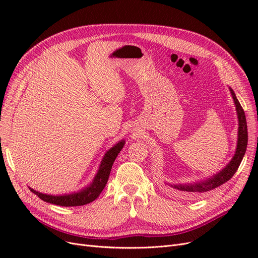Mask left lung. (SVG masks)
<instances>
[{
  "label": "left lung",
  "mask_w": 258,
  "mask_h": 258,
  "mask_svg": "<svg viewBox=\"0 0 258 258\" xmlns=\"http://www.w3.org/2000/svg\"><path fill=\"white\" fill-rule=\"evenodd\" d=\"M233 102L236 105L238 120H239V129H238V143L237 150L233 156L231 161L220 172L211 176L208 179H205L202 182L197 183H187V184H170V187H172L174 191L178 192L181 196H198L200 194L212 190L216 187L223 185L225 182L229 181L232 175L237 172V170L240 166V163L243 159V156L246 151L247 146V126H246V118L243 108H242L240 102L238 101L235 92L231 88H229Z\"/></svg>",
  "instance_id": "8db88e82"
}]
</instances>
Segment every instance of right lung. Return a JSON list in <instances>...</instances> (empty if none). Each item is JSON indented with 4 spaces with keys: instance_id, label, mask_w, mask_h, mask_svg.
I'll return each mask as SVG.
<instances>
[{
    "instance_id": "1",
    "label": "right lung",
    "mask_w": 258,
    "mask_h": 258,
    "mask_svg": "<svg viewBox=\"0 0 258 258\" xmlns=\"http://www.w3.org/2000/svg\"><path fill=\"white\" fill-rule=\"evenodd\" d=\"M123 145H124V141L122 140V141L115 144L112 148H110V150L105 153L102 161H101L98 173L95 176V178H93L92 183L80 191L69 194V195H62V196H52V195L38 192L32 188H30V190L34 192L40 199L57 206L79 207V206L90 204V202H92L93 200H96L99 197L101 191L104 189V187L107 183L108 176H110L113 163L117 157V155H118L119 152L121 151Z\"/></svg>"
}]
</instances>
